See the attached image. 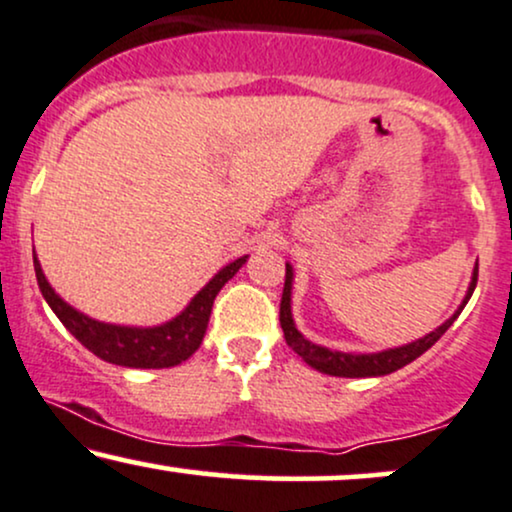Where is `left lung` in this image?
Masks as SVG:
<instances>
[{"label":"left lung","mask_w":512,"mask_h":512,"mask_svg":"<svg viewBox=\"0 0 512 512\" xmlns=\"http://www.w3.org/2000/svg\"><path fill=\"white\" fill-rule=\"evenodd\" d=\"M477 273H479V263L474 266L470 290H467L465 299H462L460 309L455 311V314L450 316L443 326L431 330V333L424 335V338L410 342V345L393 347V350H383V352H374V354H352V352H338V350H328V347L314 345V342H309L302 333H299L297 326H294V321H292V306H290V302H292V266L287 263L285 266V290H282V299H280L282 333H285L287 345H290L306 364L314 366L316 371H321V374L345 376V378L393 374V371H398L405 364H410L417 357H422V354L429 350L431 345H436V340L441 338V335L446 333L450 326H453V321L460 316V311L465 309V304L470 302L474 287H477Z\"/></svg>","instance_id":"obj_1"}]
</instances>
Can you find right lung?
<instances>
[{"label": "right lung", "mask_w": 512, "mask_h": 512, "mask_svg": "<svg viewBox=\"0 0 512 512\" xmlns=\"http://www.w3.org/2000/svg\"><path fill=\"white\" fill-rule=\"evenodd\" d=\"M244 261L246 256L227 263L172 321L155 328H129L100 323L66 304L45 280L38 256H33L35 278H38L42 297L64 323V328L95 357L117 366H129V369H170V366L186 362L201 347L215 297L225 287V282L234 278V273L244 266Z\"/></svg>", "instance_id": "obj_1"}]
</instances>
